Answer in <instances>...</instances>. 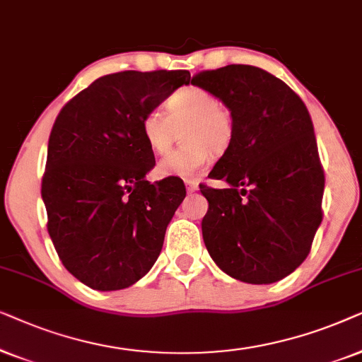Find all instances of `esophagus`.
<instances>
[{
	"instance_id": "34e87169",
	"label": "esophagus",
	"mask_w": 362,
	"mask_h": 362,
	"mask_svg": "<svg viewBox=\"0 0 362 362\" xmlns=\"http://www.w3.org/2000/svg\"><path fill=\"white\" fill-rule=\"evenodd\" d=\"M185 185H187V190H189V192H195V190H199V184H197L195 180H187V182H185Z\"/></svg>"
}]
</instances>
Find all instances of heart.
<instances>
[{"label":"heart","instance_id":"heart-1","mask_svg":"<svg viewBox=\"0 0 362 362\" xmlns=\"http://www.w3.org/2000/svg\"><path fill=\"white\" fill-rule=\"evenodd\" d=\"M167 110L157 105L142 115V136L148 147L165 153L184 127L182 146L157 163L160 177H199L211 160L223 153L233 141V117L214 93L200 86H185L167 99Z\"/></svg>","mask_w":362,"mask_h":362}]
</instances>
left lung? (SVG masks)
Masks as SVG:
<instances>
[{
	"mask_svg": "<svg viewBox=\"0 0 362 362\" xmlns=\"http://www.w3.org/2000/svg\"><path fill=\"white\" fill-rule=\"evenodd\" d=\"M192 84L233 117V141L200 185L209 200L205 247L231 278L268 285L305 262L322 220L325 172L305 103L290 86L247 64L202 71Z\"/></svg>",
	"mask_w": 362,
	"mask_h": 362,
	"instance_id": "obj_1",
	"label": "left lung"
}]
</instances>
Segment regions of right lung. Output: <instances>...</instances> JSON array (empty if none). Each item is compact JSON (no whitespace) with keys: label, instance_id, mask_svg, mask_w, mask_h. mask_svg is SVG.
Here are the masks:
<instances>
[{"label":"right lung","instance_id":"right-lung-1","mask_svg":"<svg viewBox=\"0 0 362 362\" xmlns=\"http://www.w3.org/2000/svg\"><path fill=\"white\" fill-rule=\"evenodd\" d=\"M189 81V71L114 72L57 114L41 184L47 231L67 272L93 290L134 285L160 255L185 187L146 180L156 160L141 120Z\"/></svg>","mask_w":362,"mask_h":362}]
</instances>
